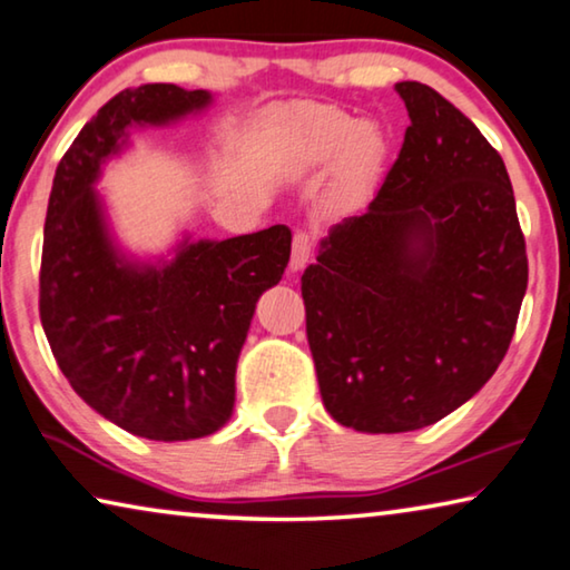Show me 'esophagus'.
Listing matches in <instances>:
<instances>
[{"instance_id": "esophagus-1", "label": "esophagus", "mask_w": 570, "mask_h": 570, "mask_svg": "<svg viewBox=\"0 0 570 570\" xmlns=\"http://www.w3.org/2000/svg\"><path fill=\"white\" fill-rule=\"evenodd\" d=\"M314 248V236L309 230H296L294 240H292V261H288V268L292 271H302L306 264H309Z\"/></svg>"}]
</instances>
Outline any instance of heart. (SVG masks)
Masks as SVG:
<instances>
[{"label": "heart", "mask_w": 570, "mask_h": 570, "mask_svg": "<svg viewBox=\"0 0 570 570\" xmlns=\"http://www.w3.org/2000/svg\"><path fill=\"white\" fill-rule=\"evenodd\" d=\"M345 151V165L352 175H367L377 165L383 141L373 126H360L342 111L314 114L296 131L294 157L302 167L324 165Z\"/></svg>", "instance_id": "obj_1"}]
</instances>
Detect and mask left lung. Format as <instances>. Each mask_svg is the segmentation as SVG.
Segmentation results:
<instances>
[{
  "label": "left lung",
  "instance_id": "left-lung-1",
  "mask_svg": "<svg viewBox=\"0 0 570 570\" xmlns=\"http://www.w3.org/2000/svg\"><path fill=\"white\" fill-rule=\"evenodd\" d=\"M411 126L367 213L302 276L324 409L342 426H431L502 363L528 253L502 157L436 90L395 86Z\"/></svg>",
  "mask_w": 570,
  "mask_h": 570
}]
</instances>
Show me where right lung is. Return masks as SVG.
<instances>
[{
  "label": "right lung",
  "mask_w": 570,
  "mask_h": 570,
  "mask_svg": "<svg viewBox=\"0 0 570 570\" xmlns=\"http://www.w3.org/2000/svg\"><path fill=\"white\" fill-rule=\"evenodd\" d=\"M210 104L207 90L147 83L98 108L52 179L40 320L58 367L90 409L151 441L218 431L236 403V363L258 296L282 282L292 230L185 243L171 264L116 256L90 185L134 124Z\"/></svg>",
  "instance_id": "1"
}]
</instances>
